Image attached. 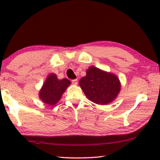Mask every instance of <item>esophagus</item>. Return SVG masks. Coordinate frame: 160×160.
<instances>
[{
	"label": "esophagus",
	"instance_id": "esophagus-1",
	"mask_svg": "<svg viewBox=\"0 0 160 160\" xmlns=\"http://www.w3.org/2000/svg\"><path fill=\"white\" fill-rule=\"evenodd\" d=\"M72 85H76L77 84H78V80L77 79H74V80H72Z\"/></svg>",
	"mask_w": 160,
	"mask_h": 160
}]
</instances>
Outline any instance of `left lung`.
Wrapping results in <instances>:
<instances>
[{
	"instance_id": "8db88e82",
	"label": "left lung",
	"mask_w": 160,
	"mask_h": 160,
	"mask_svg": "<svg viewBox=\"0 0 160 160\" xmlns=\"http://www.w3.org/2000/svg\"><path fill=\"white\" fill-rule=\"evenodd\" d=\"M86 73V76L80 80L79 85L90 101L98 104H107L117 97L121 85L116 75L94 66L87 70Z\"/></svg>"
}]
</instances>
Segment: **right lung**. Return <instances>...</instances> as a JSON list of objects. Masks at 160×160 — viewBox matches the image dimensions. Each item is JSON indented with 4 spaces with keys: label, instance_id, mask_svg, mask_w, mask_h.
Masks as SVG:
<instances>
[{
    "label": "right lung",
    "instance_id": "obj_1",
    "mask_svg": "<svg viewBox=\"0 0 160 160\" xmlns=\"http://www.w3.org/2000/svg\"><path fill=\"white\" fill-rule=\"evenodd\" d=\"M70 84V81L66 78L58 80L56 74H50L40 90V99L46 104L55 105Z\"/></svg>",
    "mask_w": 160,
    "mask_h": 160
}]
</instances>
